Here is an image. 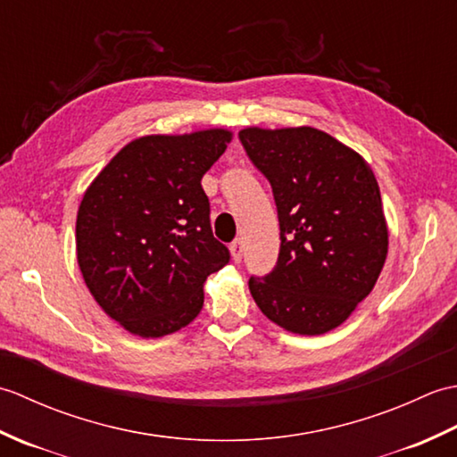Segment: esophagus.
Listing matches in <instances>:
<instances>
[{
    "label": "esophagus",
    "instance_id": "34e87169",
    "mask_svg": "<svg viewBox=\"0 0 457 457\" xmlns=\"http://www.w3.org/2000/svg\"><path fill=\"white\" fill-rule=\"evenodd\" d=\"M229 251H231V259H234L236 263H239V261L244 259V241H241V239H236L234 244L229 245Z\"/></svg>",
    "mask_w": 457,
    "mask_h": 457
}]
</instances>
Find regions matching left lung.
<instances>
[{
  "label": "left lung",
  "instance_id": "left-lung-1",
  "mask_svg": "<svg viewBox=\"0 0 457 457\" xmlns=\"http://www.w3.org/2000/svg\"><path fill=\"white\" fill-rule=\"evenodd\" d=\"M270 182L278 213L275 269L249 290L270 322L300 336L337 328L371 293L389 249L381 192L361 154L314 128L239 131Z\"/></svg>",
  "mask_w": 457,
  "mask_h": 457
}]
</instances>
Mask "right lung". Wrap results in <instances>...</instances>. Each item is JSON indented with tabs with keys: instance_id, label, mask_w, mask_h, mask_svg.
Listing matches in <instances>:
<instances>
[{
	"instance_id": "add662e5",
	"label": "right lung",
	"mask_w": 457,
	"mask_h": 457,
	"mask_svg": "<svg viewBox=\"0 0 457 457\" xmlns=\"http://www.w3.org/2000/svg\"><path fill=\"white\" fill-rule=\"evenodd\" d=\"M229 141L226 129L139 137L86 190L79 265L96 303L128 332L161 337L188 326L206 278L229 263L200 184Z\"/></svg>"
}]
</instances>
